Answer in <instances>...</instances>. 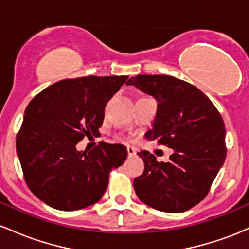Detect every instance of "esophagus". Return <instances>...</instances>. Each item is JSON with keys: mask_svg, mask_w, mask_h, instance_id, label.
<instances>
[{"mask_svg": "<svg viewBox=\"0 0 249 249\" xmlns=\"http://www.w3.org/2000/svg\"><path fill=\"white\" fill-rule=\"evenodd\" d=\"M127 153H128V155H129V156H134V155L136 154L135 148H133V147H127Z\"/></svg>", "mask_w": 249, "mask_h": 249, "instance_id": "1", "label": "esophagus"}]
</instances>
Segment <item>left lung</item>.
<instances>
[{"instance_id":"left-lung-1","label":"left lung","mask_w":249,"mask_h":249,"mask_svg":"<svg viewBox=\"0 0 249 249\" xmlns=\"http://www.w3.org/2000/svg\"><path fill=\"white\" fill-rule=\"evenodd\" d=\"M127 85L138 87L158 101L150 141L174 149L168 162L142 150V175L134 180L140 200L167 213L191 209L207 196L225 162V124L213 102L199 88L168 75H138Z\"/></svg>"}]
</instances>
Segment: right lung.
I'll list each match as a JSON object with an SVG mask.
<instances>
[{
    "instance_id": "obj_1",
    "label": "right lung",
    "mask_w": 249,
    "mask_h": 249,
    "mask_svg": "<svg viewBox=\"0 0 249 249\" xmlns=\"http://www.w3.org/2000/svg\"><path fill=\"white\" fill-rule=\"evenodd\" d=\"M127 79L93 75L58 81L27 106L16 152L27 186L50 207L77 211L96 203L110 170L124 162L122 144L101 141L88 153L77 152L76 144L100 135L106 105Z\"/></svg>"
}]
</instances>
